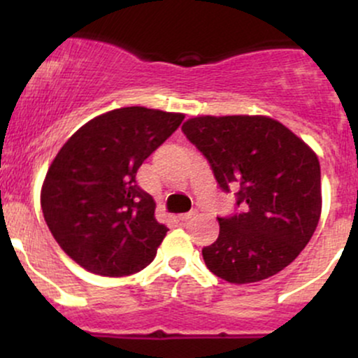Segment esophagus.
Segmentation results:
<instances>
[{
  "instance_id": "34e87169",
  "label": "esophagus",
  "mask_w": 358,
  "mask_h": 358,
  "mask_svg": "<svg viewBox=\"0 0 358 358\" xmlns=\"http://www.w3.org/2000/svg\"><path fill=\"white\" fill-rule=\"evenodd\" d=\"M193 215H195V212H185V213H180V215H178V219L180 220H188V219H192V217Z\"/></svg>"
}]
</instances>
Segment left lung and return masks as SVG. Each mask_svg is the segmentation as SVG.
Masks as SVG:
<instances>
[{
    "mask_svg": "<svg viewBox=\"0 0 358 358\" xmlns=\"http://www.w3.org/2000/svg\"><path fill=\"white\" fill-rule=\"evenodd\" d=\"M224 192L239 188L242 212L219 219L202 249L207 268L232 285L268 279L298 257L322 215L318 156L269 116H195L182 126Z\"/></svg>",
    "mask_w": 358,
    "mask_h": 358,
    "instance_id": "8db88e82",
    "label": "left lung"
}]
</instances>
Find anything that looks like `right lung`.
<instances>
[{"mask_svg":"<svg viewBox=\"0 0 358 358\" xmlns=\"http://www.w3.org/2000/svg\"><path fill=\"white\" fill-rule=\"evenodd\" d=\"M185 114L131 106L79 127L45 175L40 203L53 239L80 268L121 278L145 269L168 229L136 182L143 162Z\"/></svg>","mask_w":358,"mask_h":358,"instance_id":"right-lung-1","label":"right lung"}]
</instances>
